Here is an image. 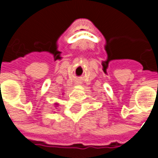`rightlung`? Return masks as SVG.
Returning a JSON list of instances; mask_svg holds the SVG:
<instances>
[{
	"label": "right lung",
	"instance_id": "1",
	"mask_svg": "<svg viewBox=\"0 0 158 158\" xmlns=\"http://www.w3.org/2000/svg\"><path fill=\"white\" fill-rule=\"evenodd\" d=\"M58 103H55V106H58ZM55 107H57V106H55Z\"/></svg>",
	"mask_w": 158,
	"mask_h": 158
}]
</instances>
